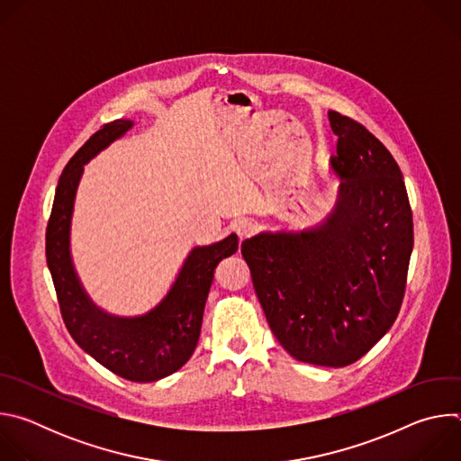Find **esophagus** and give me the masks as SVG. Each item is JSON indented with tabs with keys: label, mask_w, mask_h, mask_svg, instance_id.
Here are the masks:
<instances>
[{
	"label": "esophagus",
	"mask_w": 461,
	"mask_h": 461,
	"mask_svg": "<svg viewBox=\"0 0 461 461\" xmlns=\"http://www.w3.org/2000/svg\"><path fill=\"white\" fill-rule=\"evenodd\" d=\"M233 231L237 233V237L242 240V239H248L253 231H255V224L248 219H239L235 224H233Z\"/></svg>",
	"instance_id": "34e87169"
}]
</instances>
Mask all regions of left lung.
Segmentation results:
<instances>
[{"instance_id":"obj_1","label":"left lung","mask_w":461,"mask_h":461,"mask_svg":"<svg viewBox=\"0 0 461 461\" xmlns=\"http://www.w3.org/2000/svg\"><path fill=\"white\" fill-rule=\"evenodd\" d=\"M339 178L326 217L303 230L258 231L240 246L267 321L297 361L347 366L396 321L414 246L400 166L368 131L328 111Z\"/></svg>"}]
</instances>
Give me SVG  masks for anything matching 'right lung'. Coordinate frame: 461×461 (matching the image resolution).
<instances>
[{"label":"right lung","instance_id":"1","mask_svg":"<svg viewBox=\"0 0 461 461\" xmlns=\"http://www.w3.org/2000/svg\"><path fill=\"white\" fill-rule=\"evenodd\" d=\"M133 125L125 118L105 123L65 166L47 226L45 253L63 322L78 347L116 375L149 383L182 368L194 352L215 267L237 251L239 237L230 233L219 242L191 248L166 295L146 313H109L91 299L71 253L77 191L86 164Z\"/></svg>","mask_w":461,"mask_h":461}]
</instances>
